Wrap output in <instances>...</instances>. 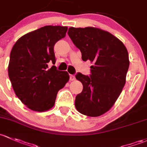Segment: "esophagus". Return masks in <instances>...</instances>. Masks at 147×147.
<instances>
[{
    "label": "esophagus",
    "mask_w": 147,
    "mask_h": 147,
    "mask_svg": "<svg viewBox=\"0 0 147 147\" xmlns=\"http://www.w3.org/2000/svg\"><path fill=\"white\" fill-rule=\"evenodd\" d=\"M69 79H70L71 81H74V80H75V75H69Z\"/></svg>",
    "instance_id": "obj_1"
}]
</instances>
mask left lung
Returning a JSON list of instances; mask_svg holds the SVG:
<instances>
[{
  "mask_svg": "<svg viewBox=\"0 0 147 147\" xmlns=\"http://www.w3.org/2000/svg\"><path fill=\"white\" fill-rule=\"evenodd\" d=\"M67 34L81 51L82 61L94 63L89 76L80 72L75 75L83 84L75 107L83 115L99 116L112 107L125 84L127 50L118 38L98 28L69 27Z\"/></svg>",
  "mask_w": 147,
  "mask_h": 147,
  "instance_id": "left-lung-1",
  "label": "left lung"
}]
</instances>
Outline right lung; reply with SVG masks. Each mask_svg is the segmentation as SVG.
Wrapping results in <instances>:
<instances>
[{"mask_svg":"<svg viewBox=\"0 0 147 147\" xmlns=\"http://www.w3.org/2000/svg\"><path fill=\"white\" fill-rule=\"evenodd\" d=\"M67 30L63 26H45L22 36L12 47L9 78L17 96L31 110L51 109L58 92L68 82L67 72L48 66L55 65L54 45Z\"/></svg>","mask_w":147,"mask_h":147,"instance_id":"add662e5","label":"right lung"}]
</instances>
